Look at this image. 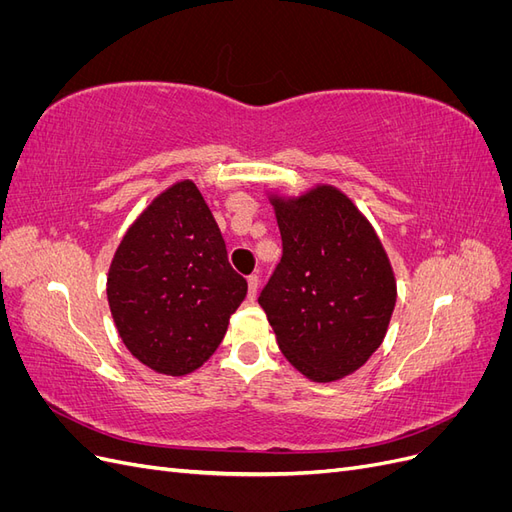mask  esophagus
Segmentation results:
<instances>
[{"label": "esophagus", "mask_w": 512, "mask_h": 512, "mask_svg": "<svg viewBox=\"0 0 512 512\" xmlns=\"http://www.w3.org/2000/svg\"><path fill=\"white\" fill-rule=\"evenodd\" d=\"M258 286H260L258 275H250V277H247V297H250V301H254V299H256Z\"/></svg>", "instance_id": "1"}]
</instances>
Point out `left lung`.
Listing matches in <instances>:
<instances>
[{"instance_id": "left-lung-1", "label": "left lung", "mask_w": 512, "mask_h": 512, "mask_svg": "<svg viewBox=\"0 0 512 512\" xmlns=\"http://www.w3.org/2000/svg\"><path fill=\"white\" fill-rule=\"evenodd\" d=\"M284 254L260 292L277 346L312 382L354 374L389 329L397 282L374 226L335 185L269 192Z\"/></svg>"}]
</instances>
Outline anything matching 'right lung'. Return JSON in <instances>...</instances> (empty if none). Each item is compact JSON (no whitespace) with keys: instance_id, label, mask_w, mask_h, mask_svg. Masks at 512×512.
I'll return each instance as SVG.
<instances>
[{"instance_id":"add662e5","label":"right lung","mask_w":512,"mask_h":512,"mask_svg":"<svg viewBox=\"0 0 512 512\" xmlns=\"http://www.w3.org/2000/svg\"><path fill=\"white\" fill-rule=\"evenodd\" d=\"M247 282L192 179L160 192L117 245L106 275L121 342L164 376L192 374L218 350Z\"/></svg>"}]
</instances>
